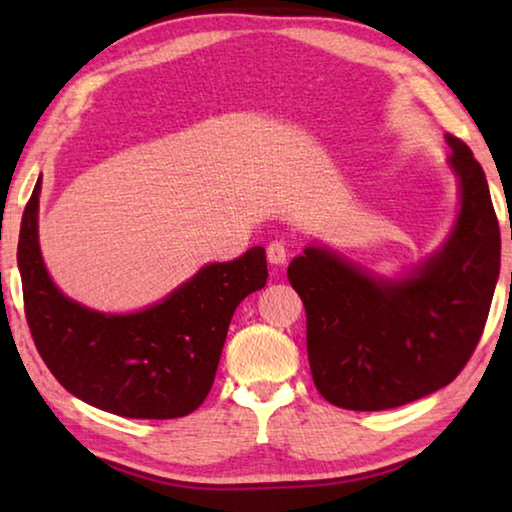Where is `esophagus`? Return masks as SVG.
<instances>
[{"mask_svg":"<svg viewBox=\"0 0 512 512\" xmlns=\"http://www.w3.org/2000/svg\"><path fill=\"white\" fill-rule=\"evenodd\" d=\"M266 255H268V262L271 264H284L287 262V257H289V246H287V241L284 239H273L271 244L266 246Z\"/></svg>","mask_w":512,"mask_h":512,"instance_id":"obj_1","label":"esophagus"}]
</instances>
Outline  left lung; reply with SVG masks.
Returning a JSON list of instances; mask_svg holds the SVG:
<instances>
[{
  "mask_svg": "<svg viewBox=\"0 0 512 512\" xmlns=\"http://www.w3.org/2000/svg\"><path fill=\"white\" fill-rule=\"evenodd\" d=\"M461 180L452 237L409 280L377 282L307 248L287 277L305 305L318 393L350 411H384L447 386L470 361L499 277L501 237L488 180L463 140L447 135Z\"/></svg>",
  "mask_w": 512,
  "mask_h": 512,
  "instance_id": "8db88e82",
  "label": "left lung"
}]
</instances>
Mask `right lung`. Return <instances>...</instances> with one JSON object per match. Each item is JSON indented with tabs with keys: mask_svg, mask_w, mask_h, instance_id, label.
I'll return each mask as SVG.
<instances>
[{
	"mask_svg": "<svg viewBox=\"0 0 512 512\" xmlns=\"http://www.w3.org/2000/svg\"><path fill=\"white\" fill-rule=\"evenodd\" d=\"M40 180L24 207L17 266L33 343L60 384L121 418L171 420L196 411L239 302L268 280L266 250L210 264L155 307L110 316L65 298L49 280L38 246Z\"/></svg>",
	"mask_w": 512,
	"mask_h": 512,
	"instance_id": "add662e5",
	"label": "right lung"
}]
</instances>
